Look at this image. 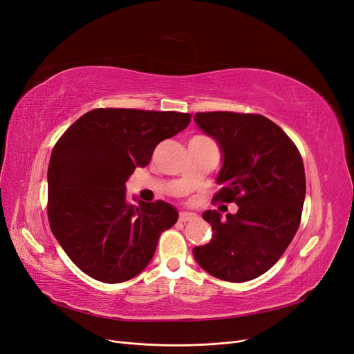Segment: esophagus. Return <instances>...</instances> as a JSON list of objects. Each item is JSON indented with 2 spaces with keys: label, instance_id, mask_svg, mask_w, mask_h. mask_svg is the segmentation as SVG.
<instances>
[{
  "label": "esophagus",
  "instance_id": "esophagus-1",
  "mask_svg": "<svg viewBox=\"0 0 354 354\" xmlns=\"http://www.w3.org/2000/svg\"><path fill=\"white\" fill-rule=\"evenodd\" d=\"M195 218H196L195 214H192V212H180V221L187 223V221H192V220H195Z\"/></svg>",
  "mask_w": 354,
  "mask_h": 354
}]
</instances>
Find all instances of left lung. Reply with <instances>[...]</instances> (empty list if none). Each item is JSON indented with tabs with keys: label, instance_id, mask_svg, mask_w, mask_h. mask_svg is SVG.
<instances>
[{
	"label": "left lung",
	"instance_id": "left-lung-1",
	"mask_svg": "<svg viewBox=\"0 0 354 354\" xmlns=\"http://www.w3.org/2000/svg\"><path fill=\"white\" fill-rule=\"evenodd\" d=\"M195 122L221 149L223 187L212 201L234 202L236 214L209 209L212 239L194 248L203 270L227 282L255 279L294 239L306 198L301 155L281 127L252 113L199 112Z\"/></svg>",
	"mask_w": 354,
	"mask_h": 354
}]
</instances>
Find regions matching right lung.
I'll return each mask as SVG.
<instances>
[{"label": "right lung", "instance_id": "right-lung-1", "mask_svg": "<svg viewBox=\"0 0 354 354\" xmlns=\"http://www.w3.org/2000/svg\"><path fill=\"white\" fill-rule=\"evenodd\" d=\"M189 122L190 113L100 108L75 121L53 147L50 227L85 274L120 283L151 263L160 233L174 226L178 212L164 201L133 205L125 183Z\"/></svg>", "mask_w": 354, "mask_h": 354}]
</instances>
